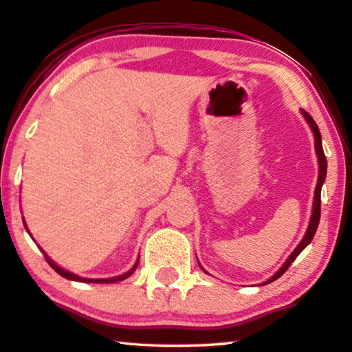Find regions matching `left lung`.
<instances>
[{"instance_id":"left-lung-1","label":"left lung","mask_w":352,"mask_h":352,"mask_svg":"<svg viewBox=\"0 0 352 352\" xmlns=\"http://www.w3.org/2000/svg\"><path fill=\"white\" fill-rule=\"evenodd\" d=\"M303 113L305 120L308 121V124L311 127V131L314 133V145H316V153H318V161H319V178H318V185H316V191H314V202H313V214H311V220H309V226L308 230H306V234L303 239L298 245H296V249L292 252V255L287 258V261L284 265L280 266V270L277 271V273L270 277L268 280L265 282V284H270V282H273L276 279H279V277L285 273L287 270H289V266L294 263V260L298 256L301 252L306 245L309 244L311 241H313V237L316 234V230H318L319 226V220H320V188H322L324 182H325V175H327V160H325V155H324V150H322V138H320V132H319V127L316 124V121L313 120V116L309 115V113H306L305 110H301ZM201 266V265H199ZM202 268V266H201Z\"/></svg>"}]
</instances>
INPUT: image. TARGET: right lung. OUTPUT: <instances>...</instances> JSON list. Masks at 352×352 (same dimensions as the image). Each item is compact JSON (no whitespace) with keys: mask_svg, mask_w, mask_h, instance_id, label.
Masks as SVG:
<instances>
[{"mask_svg":"<svg viewBox=\"0 0 352 352\" xmlns=\"http://www.w3.org/2000/svg\"><path fill=\"white\" fill-rule=\"evenodd\" d=\"M23 225H25V223H23ZM25 228H27V225H25ZM43 254H44V252H43ZM44 256H46V261H47V263H49V266H51V268H52L54 271H56V273H58V274H60L62 277H65V279H70V280H78V282H96V284H111V282L124 280V279H127V277L133 273V271H135L137 265H138V260H137V263L133 265L132 268L127 271V273L121 274V276H116V277H108V279H86V277H79V276H76V274L70 273V271H67V270L60 268V266L54 263V261H52L51 258H49V256H47L46 254H44Z\"/></svg>","mask_w":352,"mask_h":352,"instance_id":"right-lung-1","label":"right lung"}]
</instances>
